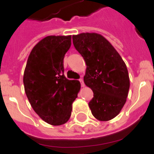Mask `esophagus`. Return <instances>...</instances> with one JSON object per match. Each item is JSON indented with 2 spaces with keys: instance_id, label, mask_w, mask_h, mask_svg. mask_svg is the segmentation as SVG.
<instances>
[{
  "instance_id": "1",
  "label": "esophagus",
  "mask_w": 154,
  "mask_h": 154,
  "mask_svg": "<svg viewBox=\"0 0 154 154\" xmlns=\"http://www.w3.org/2000/svg\"><path fill=\"white\" fill-rule=\"evenodd\" d=\"M79 82H81V86L82 87L85 86V84H84V82H83V79H80Z\"/></svg>"
}]
</instances>
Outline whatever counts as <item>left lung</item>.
<instances>
[{
  "label": "left lung",
  "mask_w": 154,
  "mask_h": 154,
  "mask_svg": "<svg viewBox=\"0 0 154 154\" xmlns=\"http://www.w3.org/2000/svg\"><path fill=\"white\" fill-rule=\"evenodd\" d=\"M75 49L86 64L84 82L93 92L89 103L92 114L99 121L115 118L126 102L130 77L123 58L103 35H72Z\"/></svg>",
  "instance_id": "1"
}]
</instances>
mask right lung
Masks as SVG:
<instances>
[{
  "label": "right lung",
  "mask_w": 154,
  "mask_h": 154,
  "mask_svg": "<svg viewBox=\"0 0 154 154\" xmlns=\"http://www.w3.org/2000/svg\"><path fill=\"white\" fill-rule=\"evenodd\" d=\"M72 35H50L32 48L23 82L24 91L34 111L48 124L67 123L72 103L81 88L78 80L64 75L63 59L71 47Z\"/></svg>",
  "instance_id": "add662e5"
}]
</instances>
